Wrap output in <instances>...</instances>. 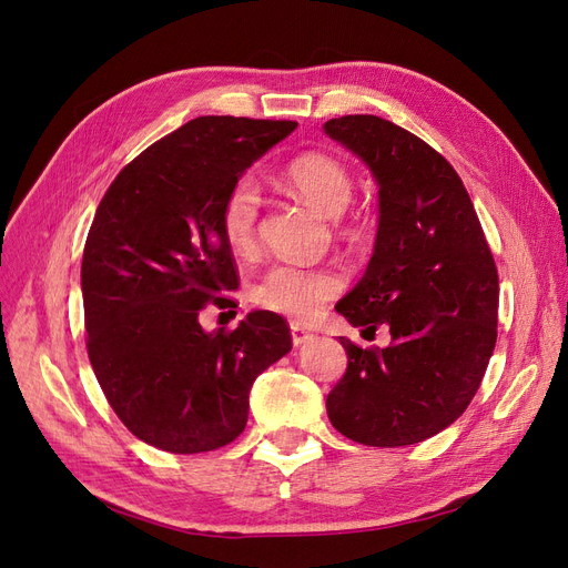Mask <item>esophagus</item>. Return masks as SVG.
<instances>
[{"label": "esophagus", "mask_w": 568, "mask_h": 568, "mask_svg": "<svg viewBox=\"0 0 568 568\" xmlns=\"http://www.w3.org/2000/svg\"><path fill=\"white\" fill-rule=\"evenodd\" d=\"M311 338H313V332H307L298 322L291 324V341H294V346H303V343H307Z\"/></svg>", "instance_id": "34e87169"}]
</instances>
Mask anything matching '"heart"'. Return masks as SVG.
Wrapping results in <instances>:
<instances>
[{"label": "heart", "instance_id": "obj_1", "mask_svg": "<svg viewBox=\"0 0 568 568\" xmlns=\"http://www.w3.org/2000/svg\"><path fill=\"white\" fill-rule=\"evenodd\" d=\"M284 184L324 215H341L353 196V175L332 153L305 151L291 159L282 173ZM261 194L251 178H239L220 205V230L225 242L246 253L255 244ZM343 286V274L332 265L282 261L270 265L253 286V301L265 311L294 320L313 317Z\"/></svg>", "mask_w": 568, "mask_h": 568}]
</instances>
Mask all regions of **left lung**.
<instances>
[{
  "mask_svg": "<svg viewBox=\"0 0 568 568\" xmlns=\"http://www.w3.org/2000/svg\"><path fill=\"white\" fill-rule=\"evenodd\" d=\"M324 132L379 184V232L365 277L336 311L388 324V348L343 338L346 374L326 395L336 432L372 448L436 436L467 409L497 338V267L455 168L379 115H341Z\"/></svg>",
  "mask_w": 568,
  "mask_h": 568,
  "instance_id": "obj_1",
  "label": "left lung"
}]
</instances>
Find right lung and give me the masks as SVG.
Wrapping results in <instances>:
<instances>
[{
    "instance_id": "1",
    "label": "right lung",
    "mask_w": 568,
    "mask_h": 568,
    "mask_svg": "<svg viewBox=\"0 0 568 568\" xmlns=\"http://www.w3.org/2000/svg\"><path fill=\"white\" fill-rule=\"evenodd\" d=\"M296 125L194 118L120 170L99 203L80 272L84 343L118 419L153 448H225L244 432L255 376L291 351L280 315L205 334L199 313L239 286L222 199Z\"/></svg>"
}]
</instances>
